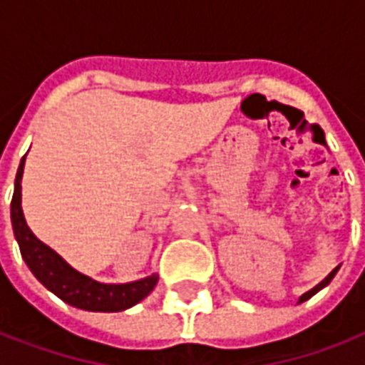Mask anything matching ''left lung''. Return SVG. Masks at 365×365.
<instances>
[{
	"mask_svg": "<svg viewBox=\"0 0 365 365\" xmlns=\"http://www.w3.org/2000/svg\"><path fill=\"white\" fill-rule=\"evenodd\" d=\"M337 270H339V267H337V268H333L331 272L327 274L326 278L322 279L320 284L316 285V287H312V289H310V291H307V293H304V295H301V299H299V303H303V301H307V299H310V297H312V295H316V293H318V291H320L322 287H326V285L329 284V282H331V279H333V276H335V274H337Z\"/></svg>",
	"mask_w": 365,
	"mask_h": 365,
	"instance_id": "obj_1",
	"label": "left lung"
}]
</instances>
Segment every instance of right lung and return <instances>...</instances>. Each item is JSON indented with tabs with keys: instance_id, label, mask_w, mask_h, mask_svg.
<instances>
[{
	"instance_id": "right-lung-1",
	"label": "right lung",
	"mask_w": 365,
	"mask_h": 365,
	"mask_svg": "<svg viewBox=\"0 0 365 365\" xmlns=\"http://www.w3.org/2000/svg\"><path fill=\"white\" fill-rule=\"evenodd\" d=\"M24 160H21L15 179V194L11 200V222L21 255L32 274L56 297L76 309L89 312H121L140 303L158 284V274L146 276L129 284H101L86 274L72 268L56 251L45 245L28 228L22 213L21 180L24 173Z\"/></svg>"
}]
</instances>
